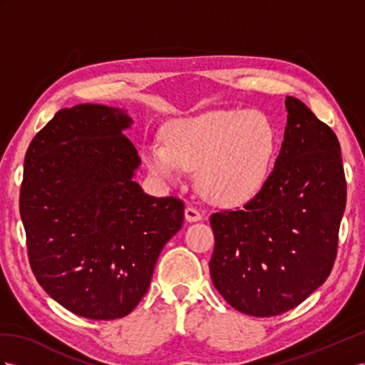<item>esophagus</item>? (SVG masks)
<instances>
[{"label": "esophagus", "instance_id": "1", "mask_svg": "<svg viewBox=\"0 0 365 365\" xmlns=\"http://www.w3.org/2000/svg\"><path fill=\"white\" fill-rule=\"evenodd\" d=\"M185 219H186V222H190V223L199 222L202 219V212L197 208L188 207V208L185 210Z\"/></svg>", "mask_w": 365, "mask_h": 365}]
</instances>
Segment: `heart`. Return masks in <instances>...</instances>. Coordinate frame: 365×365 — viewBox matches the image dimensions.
Instances as JSON below:
<instances>
[{
	"instance_id": "obj_1",
	"label": "heart",
	"mask_w": 365,
	"mask_h": 365,
	"mask_svg": "<svg viewBox=\"0 0 365 365\" xmlns=\"http://www.w3.org/2000/svg\"><path fill=\"white\" fill-rule=\"evenodd\" d=\"M165 143H149L145 162L158 179L179 180L182 170H197L205 197L240 205L262 190L276 149V133L259 110H210L174 120Z\"/></svg>"
}]
</instances>
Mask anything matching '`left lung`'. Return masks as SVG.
<instances>
[{
  "label": "left lung",
  "mask_w": 365,
  "mask_h": 365,
  "mask_svg": "<svg viewBox=\"0 0 365 365\" xmlns=\"http://www.w3.org/2000/svg\"><path fill=\"white\" fill-rule=\"evenodd\" d=\"M287 126L273 173L245 207L210 217L211 280L256 317L297 307L329 277L347 199L341 146L301 100L285 98Z\"/></svg>",
  "instance_id": "1"
}]
</instances>
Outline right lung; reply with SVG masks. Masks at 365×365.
Listing matches in <instances>:
<instances>
[{
    "instance_id": "add662e5",
    "label": "right lung",
    "mask_w": 365,
    "mask_h": 365,
    "mask_svg": "<svg viewBox=\"0 0 365 365\" xmlns=\"http://www.w3.org/2000/svg\"><path fill=\"white\" fill-rule=\"evenodd\" d=\"M125 109H60L27 149L20 192L32 272L53 301L96 321L129 314L158 255L183 223V202L148 195Z\"/></svg>"
}]
</instances>
